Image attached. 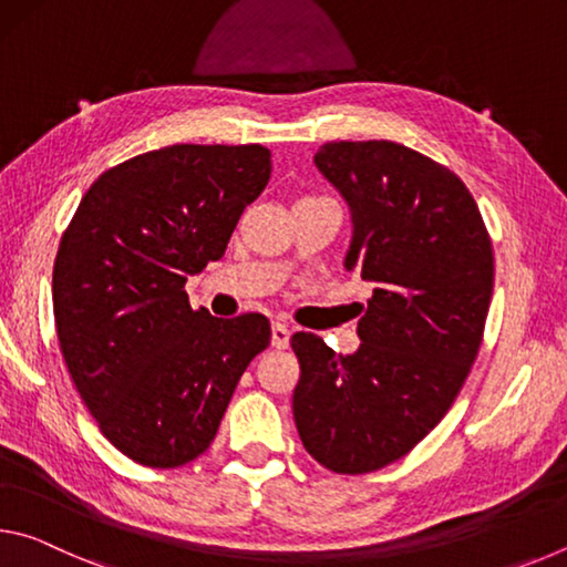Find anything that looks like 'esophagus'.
<instances>
[{
    "mask_svg": "<svg viewBox=\"0 0 567 567\" xmlns=\"http://www.w3.org/2000/svg\"><path fill=\"white\" fill-rule=\"evenodd\" d=\"M290 328L285 322H272V344L277 350H285L290 344Z\"/></svg>",
    "mask_w": 567,
    "mask_h": 567,
    "instance_id": "34e87169",
    "label": "esophagus"
}]
</instances>
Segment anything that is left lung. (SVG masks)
I'll return each instance as SVG.
<instances>
[{
    "label": "left lung",
    "instance_id": "left-lung-1",
    "mask_svg": "<svg viewBox=\"0 0 567 567\" xmlns=\"http://www.w3.org/2000/svg\"><path fill=\"white\" fill-rule=\"evenodd\" d=\"M315 165L350 205L344 267L372 297L352 354L292 334V412L322 467L362 475L408 455L455 402L483 342L493 243L463 179L405 145L328 142Z\"/></svg>",
    "mask_w": 567,
    "mask_h": 567
}]
</instances>
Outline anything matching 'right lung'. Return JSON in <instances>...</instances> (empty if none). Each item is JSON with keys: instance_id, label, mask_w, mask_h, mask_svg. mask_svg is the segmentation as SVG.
<instances>
[{"instance_id": "obj_1", "label": "right lung", "mask_w": 567, "mask_h": 567, "mask_svg": "<svg viewBox=\"0 0 567 567\" xmlns=\"http://www.w3.org/2000/svg\"><path fill=\"white\" fill-rule=\"evenodd\" d=\"M262 145H172L92 182L52 272L62 358L102 435L147 467L205 453L270 320L192 310L185 282L225 255L270 179Z\"/></svg>"}]
</instances>
